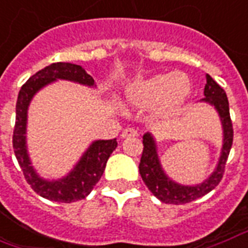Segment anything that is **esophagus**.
I'll return each instance as SVG.
<instances>
[{
  "mask_svg": "<svg viewBox=\"0 0 248 248\" xmlns=\"http://www.w3.org/2000/svg\"><path fill=\"white\" fill-rule=\"evenodd\" d=\"M121 137H122V138L138 137V131H137V130H135V128L127 127V128H124V131H122V134H121Z\"/></svg>",
  "mask_w": 248,
  "mask_h": 248,
  "instance_id": "obj_1",
  "label": "esophagus"
}]
</instances>
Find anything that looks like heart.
I'll list each match as a JSON object with an SVG mask.
<instances>
[{
  "label": "heart",
  "instance_id": "obj_1",
  "mask_svg": "<svg viewBox=\"0 0 248 248\" xmlns=\"http://www.w3.org/2000/svg\"><path fill=\"white\" fill-rule=\"evenodd\" d=\"M188 94V82L179 74H162L132 84L128 99L138 107H158L162 114L174 111Z\"/></svg>",
  "mask_w": 248,
  "mask_h": 248
}]
</instances>
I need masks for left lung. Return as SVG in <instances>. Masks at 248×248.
<instances>
[{"label": "left lung", "instance_id": "obj_1", "mask_svg": "<svg viewBox=\"0 0 248 248\" xmlns=\"http://www.w3.org/2000/svg\"><path fill=\"white\" fill-rule=\"evenodd\" d=\"M207 83L204 87V101L212 104L218 111V114L222 121L224 127V145H222V154H221L220 162L217 165L209 178L198 186H181L177 183L171 182L162 171L160 162H158L156 145H155L154 138L149 134H145L143 137V154L139 164V171H140L143 182L148 190L154 194L157 199L166 204H186L192 200H196L204 196L208 192H211L215 187L221 182L224 177L225 165L226 160L229 157L230 148L233 144V124L230 118L229 101L226 97V92L222 90L220 84H217L209 75L207 74Z\"/></svg>", "mask_w": 248, "mask_h": 248}]
</instances>
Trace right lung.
<instances>
[{
	"label": "right lung",
	"mask_w": 248,
	"mask_h": 248,
	"mask_svg": "<svg viewBox=\"0 0 248 248\" xmlns=\"http://www.w3.org/2000/svg\"><path fill=\"white\" fill-rule=\"evenodd\" d=\"M56 79H67L73 82L82 83L87 86H93V78L82 66L57 62L46 66L40 71L33 74L19 91L16 100V116L13 132V147L15 157L18 160L20 169L27 183L32 190L40 196L60 203H73L84 199L99 182L103 175L107 161L111 152L117 148L116 139L110 140H97L91 145L90 149L83 155L82 160L74 168L66 178L60 181L48 182L36 174L30 165L27 151H26V121H27V108L32 96L45 84Z\"/></svg>",
	"instance_id": "1"
}]
</instances>
